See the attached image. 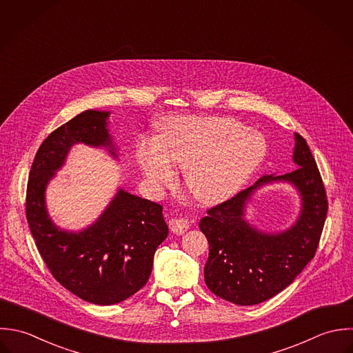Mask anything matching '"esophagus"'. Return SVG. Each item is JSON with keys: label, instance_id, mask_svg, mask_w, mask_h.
<instances>
[{"label": "esophagus", "instance_id": "obj_1", "mask_svg": "<svg viewBox=\"0 0 353 353\" xmlns=\"http://www.w3.org/2000/svg\"><path fill=\"white\" fill-rule=\"evenodd\" d=\"M168 226L174 234L182 235L189 229V222L183 218H172L168 222Z\"/></svg>", "mask_w": 353, "mask_h": 353}]
</instances>
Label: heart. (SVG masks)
Instances as JSON below:
<instances>
[{
  "instance_id": "1",
  "label": "heart",
  "mask_w": 353,
  "mask_h": 353,
  "mask_svg": "<svg viewBox=\"0 0 353 353\" xmlns=\"http://www.w3.org/2000/svg\"><path fill=\"white\" fill-rule=\"evenodd\" d=\"M265 154V141L254 130L225 118H168L156 141L137 146V161L156 189L185 168L190 193L204 204H218L249 181Z\"/></svg>"
}]
</instances>
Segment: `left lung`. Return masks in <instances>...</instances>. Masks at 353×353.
<instances>
[{
  "label": "left lung",
  "mask_w": 353,
  "mask_h": 353,
  "mask_svg": "<svg viewBox=\"0 0 353 353\" xmlns=\"http://www.w3.org/2000/svg\"><path fill=\"white\" fill-rule=\"evenodd\" d=\"M294 141L296 170L261 176L253 186L208 210L200 221V230L210 243L205 283L214 294L236 305H254L274 297L315 256L327 215V199L307 141L297 132ZM274 181L292 184L301 196L302 208L290 228L264 234L244 219V212L254 192Z\"/></svg>",
  "instance_id": "1"
}]
</instances>
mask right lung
<instances>
[{"label":"right lung","instance_id":"obj_1","mask_svg":"<svg viewBox=\"0 0 353 353\" xmlns=\"http://www.w3.org/2000/svg\"><path fill=\"white\" fill-rule=\"evenodd\" d=\"M110 114L89 110L49 134L32 161L26 197L31 234L52 275L79 299L99 305L120 303L145 286L154 252L168 235L163 207L123 189L81 232L60 229L48 214V183L74 145L104 148L118 159L108 130Z\"/></svg>","mask_w":353,"mask_h":353}]
</instances>
